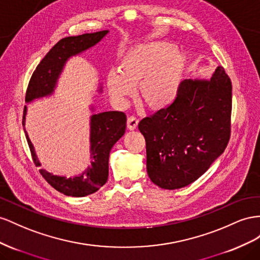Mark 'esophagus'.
Here are the masks:
<instances>
[{
    "label": "esophagus",
    "instance_id": "esophagus-1",
    "mask_svg": "<svg viewBox=\"0 0 260 260\" xmlns=\"http://www.w3.org/2000/svg\"><path fill=\"white\" fill-rule=\"evenodd\" d=\"M138 122L139 121H138V118L136 116H129L127 118V127H128V129H131V131L136 129L137 126H138Z\"/></svg>",
    "mask_w": 260,
    "mask_h": 260
}]
</instances>
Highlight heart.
I'll list each match as a JSON object with an SVG mask.
<instances>
[{
  "instance_id": "1",
  "label": "heart",
  "mask_w": 260,
  "mask_h": 260,
  "mask_svg": "<svg viewBox=\"0 0 260 260\" xmlns=\"http://www.w3.org/2000/svg\"><path fill=\"white\" fill-rule=\"evenodd\" d=\"M186 57L168 42L138 43L125 52L118 70L107 75V87L112 99L124 105L135 92L151 109L171 105L179 92Z\"/></svg>"
}]
</instances>
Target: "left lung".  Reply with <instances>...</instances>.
Listing matches in <instances>:
<instances>
[{"instance_id": "left-lung-1", "label": "left lung", "mask_w": 260, "mask_h": 260, "mask_svg": "<svg viewBox=\"0 0 260 260\" xmlns=\"http://www.w3.org/2000/svg\"><path fill=\"white\" fill-rule=\"evenodd\" d=\"M231 111L232 83L222 66L209 80H183L171 105L138 124L152 183L176 189L202 176L229 143Z\"/></svg>"}]
</instances>
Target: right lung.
I'll use <instances>...</instances> for the list:
<instances>
[{
  "label": "right lung",
  "instance_id": "obj_1",
  "mask_svg": "<svg viewBox=\"0 0 260 260\" xmlns=\"http://www.w3.org/2000/svg\"><path fill=\"white\" fill-rule=\"evenodd\" d=\"M109 30H102L93 34H84L76 37H66L61 39L44 56L37 66L30 81L28 84L25 101L31 102L35 99L47 97L53 93L57 79L63 72L66 61L71 56L95 46ZM102 88H100V91ZM93 110V108H91ZM27 107L24 108L23 126H25ZM126 115L118 111H109L93 114L90 117V159L91 165L78 176L65 177L53 175L41 169L40 173L52 187L66 196L84 197L93 194L108 181L109 175V155L114 144L125 133ZM25 135L31 157L36 166L40 167L35 148Z\"/></svg>",
  "mask_w": 260,
  "mask_h": 260
}]
</instances>
